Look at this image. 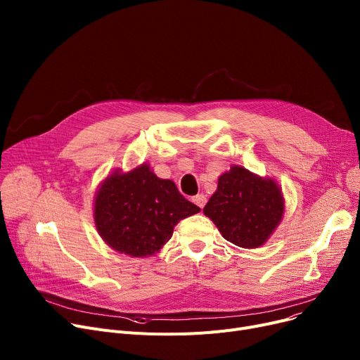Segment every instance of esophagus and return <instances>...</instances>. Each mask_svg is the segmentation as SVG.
Segmentation results:
<instances>
[{"label":"esophagus","mask_w":360,"mask_h":360,"mask_svg":"<svg viewBox=\"0 0 360 360\" xmlns=\"http://www.w3.org/2000/svg\"><path fill=\"white\" fill-rule=\"evenodd\" d=\"M193 202L197 204V205L200 207V209H202V207H204L205 202H207V198H205L204 194H197L195 197H193Z\"/></svg>","instance_id":"34e87169"}]
</instances>
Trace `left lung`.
<instances>
[{"label": "left lung", "mask_w": 360, "mask_h": 360, "mask_svg": "<svg viewBox=\"0 0 360 360\" xmlns=\"http://www.w3.org/2000/svg\"><path fill=\"white\" fill-rule=\"evenodd\" d=\"M285 197L273 178H262L239 165L219 176L217 190L202 213L221 236L236 247L254 250L266 243L285 214Z\"/></svg>", "instance_id": "8db88e82"}]
</instances>
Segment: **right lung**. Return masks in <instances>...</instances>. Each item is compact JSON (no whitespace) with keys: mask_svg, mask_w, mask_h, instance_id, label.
Here are the masks:
<instances>
[{"mask_svg":"<svg viewBox=\"0 0 360 360\" xmlns=\"http://www.w3.org/2000/svg\"><path fill=\"white\" fill-rule=\"evenodd\" d=\"M200 212L174 181L156 176L148 163L113 170L98 186L93 201L94 226L113 251L134 258L158 254L174 228Z\"/></svg>","mask_w":360,"mask_h":360,"instance_id":"right-lung-1","label":"right lung"}]
</instances>
